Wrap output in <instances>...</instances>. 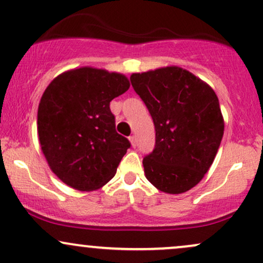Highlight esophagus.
Here are the masks:
<instances>
[{
  "label": "esophagus",
  "mask_w": 263,
  "mask_h": 263,
  "mask_svg": "<svg viewBox=\"0 0 263 263\" xmlns=\"http://www.w3.org/2000/svg\"><path fill=\"white\" fill-rule=\"evenodd\" d=\"M129 142H131L132 147H136L137 146V138H136V136H129Z\"/></svg>",
  "instance_id": "esophagus-1"
}]
</instances>
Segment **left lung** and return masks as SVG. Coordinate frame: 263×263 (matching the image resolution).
I'll list each match as a JSON object with an SVG mask.
<instances>
[{
  "label": "left lung",
  "instance_id": "left-lung-1",
  "mask_svg": "<svg viewBox=\"0 0 263 263\" xmlns=\"http://www.w3.org/2000/svg\"><path fill=\"white\" fill-rule=\"evenodd\" d=\"M148 108L155 149L143 158L146 178L168 194L188 192L203 179L218 153L224 119L214 90L179 66L131 75Z\"/></svg>",
  "mask_w": 263,
  "mask_h": 263
}]
</instances>
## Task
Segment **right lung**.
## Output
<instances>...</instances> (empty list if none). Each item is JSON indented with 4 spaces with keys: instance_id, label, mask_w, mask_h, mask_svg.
Listing matches in <instances>:
<instances>
[{
    "instance_id": "right-lung-1",
    "label": "right lung",
    "mask_w": 263,
    "mask_h": 263,
    "mask_svg": "<svg viewBox=\"0 0 263 263\" xmlns=\"http://www.w3.org/2000/svg\"><path fill=\"white\" fill-rule=\"evenodd\" d=\"M129 87L125 75L83 66L58 75L38 106V137L53 173L71 188H101L131 143L115 128L110 102Z\"/></svg>"
}]
</instances>
